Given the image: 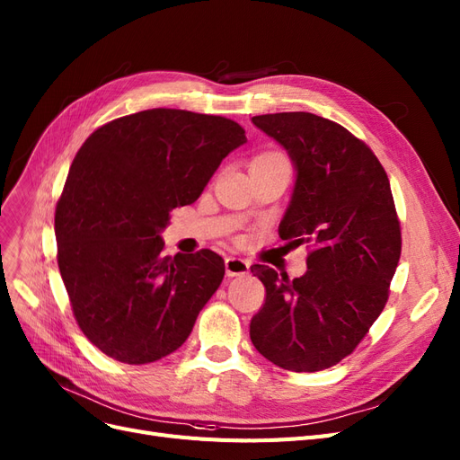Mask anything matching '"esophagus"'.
<instances>
[{"instance_id":"34e87169","label":"esophagus","mask_w":460,"mask_h":460,"mask_svg":"<svg viewBox=\"0 0 460 460\" xmlns=\"http://www.w3.org/2000/svg\"><path fill=\"white\" fill-rule=\"evenodd\" d=\"M225 266H226V276H230V278L245 276L249 272V262L243 259H237V257H228Z\"/></svg>"}]
</instances>
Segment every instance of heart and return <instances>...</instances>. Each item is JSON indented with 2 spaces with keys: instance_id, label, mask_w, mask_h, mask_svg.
<instances>
[{
  "instance_id": "obj_1",
  "label": "heart",
  "mask_w": 460,
  "mask_h": 460,
  "mask_svg": "<svg viewBox=\"0 0 460 460\" xmlns=\"http://www.w3.org/2000/svg\"><path fill=\"white\" fill-rule=\"evenodd\" d=\"M264 160H288V157H285V155L279 154V152H264V154L257 155L252 162H264Z\"/></svg>"
}]
</instances>
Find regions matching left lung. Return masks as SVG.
<instances>
[{
    "label": "left lung",
    "mask_w": 460,
    "mask_h": 460,
    "mask_svg": "<svg viewBox=\"0 0 460 460\" xmlns=\"http://www.w3.org/2000/svg\"><path fill=\"white\" fill-rule=\"evenodd\" d=\"M289 152L296 182L279 237L308 247L305 276L251 266L266 296L251 342L276 366L314 373L350 356L381 315L402 255L385 167L366 142L310 112L255 116Z\"/></svg>",
    "instance_id": "left-lung-1"
}]
</instances>
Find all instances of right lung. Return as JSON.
<instances>
[{
  "instance_id": "add662e5",
  "label": "right lung",
  "mask_w": 460,
  "mask_h": 460,
  "mask_svg": "<svg viewBox=\"0 0 460 460\" xmlns=\"http://www.w3.org/2000/svg\"><path fill=\"white\" fill-rule=\"evenodd\" d=\"M245 140L228 118L152 108L77 150L55 209L57 262L79 329L106 356L142 366L188 339L225 261L211 249L165 257L160 232Z\"/></svg>"
}]
</instances>
